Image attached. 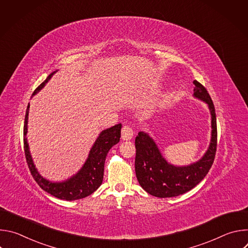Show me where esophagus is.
I'll return each instance as SVG.
<instances>
[{"mask_svg": "<svg viewBox=\"0 0 248 248\" xmlns=\"http://www.w3.org/2000/svg\"><path fill=\"white\" fill-rule=\"evenodd\" d=\"M133 136V130L130 126H124L122 129V139L123 140H130Z\"/></svg>", "mask_w": 248, "mask_h": 248, "instance_id": "1", "label": "esophagus"}]
</instances>
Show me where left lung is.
Masks as SVG:
<instances>
[{"mask_svg": "<svg viewBox=\"0 0 248 248\" xmlns=\"http://www.w3.org/2000/svg\"><path fill=\"white\" fill-rule=\"evenodd\" d=\"M193 97L204 102L211 116V139L203 156L189 165L169 163L148 132L139 131L135 138V173L146 192L159 197H174L196 186L208 173L214 162L217 148V122L214 104L206 88L194 80Z\"/></svg>", "mask_w": 248, "mask_h": 248, "instance_id": "8db88e82", "label": "left lung"}]
</instances>
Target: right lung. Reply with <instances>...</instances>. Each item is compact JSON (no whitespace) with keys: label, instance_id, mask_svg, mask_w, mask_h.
<instances>
[{"label":"right lung","instance_id":"obj_1","mask_svg":"<svg viewBox=\"0 0 248 248\" xmlns=\"http://www.w3.org/2000/svg\"><path fill=\"white\" fill-rule=\"evenodd\" d=\"M58 72L52 73L46 80L41 83L36 90L32 94V97L36 95L44 86L48 83V81L52 78V77ZM31 97V98H32ZM29 107L28 104L25 120H24V127H23V143H24V152L25 158L30 170V172L33 176V179L36 181L39 186L45 190L46 192L50 193L51 195L66 201H73L84 198L92 194L98 187L102 185L103 176H104V166L105 160L107 157L110 149L120 142L121 138V130H122V124H118L110 128L102 130L98 137L96 138L95 142L93 143L86 161L82 165V167L73 174L69 176L68 179L62 181V182H53L47 180L44 176L40 174L36 166H35L30 150L29 144L27 140V131H28V114H29Z\"/></svg>","mask_w":248,"mask_h":248}]
</instances>
